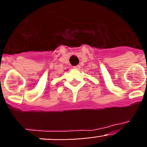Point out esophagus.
I'll return each instance as SVG.
<instances>
[{"label": "esophagus", "instance_id": "obj_1", "mask_svg": "<svg viewBox=\"0 0 147 147\" xmlns=\"http://www.w3.org/2000/svg\"><path fill=\"white\" fill-rule=\"evenodd\" d=\"M74 68L75 70H80L81 67H80V65H76V66H74Z\"/></svg>", "mask_w": 147, "mask_h": 147}]
</instances>
